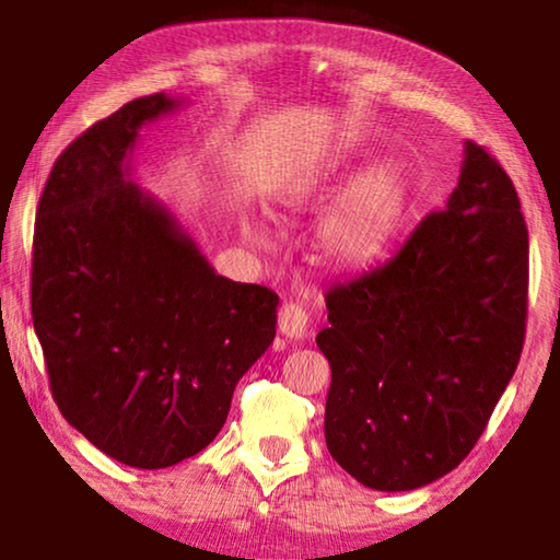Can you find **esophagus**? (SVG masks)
Segmentation results:
<instances>
[{"mask_svg":"<svg viewBox=\"0 0 560 560\" xmlns=\"http://www.w3.org/2000/svg\"><path fill=\"white\" fill-rule=\"evenodd\" d=\"M279 334L291 340H301L308 334V314L299 303H283L279 311Z\"/></svg>","mask_w":560,"mask_h":560,"instance_id":"obj_1","label":"esophagus"}]
</instances>
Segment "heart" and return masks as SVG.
<instances>
[{
  "mask_svg": "<svg viewBox=\"0 0 560 560\" xmlns=\"http://www.w3.org/2000/svg\"><path fill=\"white\" fill-rule=\"evenodd\" d=\"M348 173L346 163H330L314 179L311 192H334ZM405 197L407 185L400 165L385 160L368 170L320 220L316 230V252L320 261L340 271L371 264L381 254L395 222L400 220ZM252 234L257 236L259 232L252 230Z\"/></svg>",
  "mask_w": 560,
  "mask_h": 560,
  "instance_id": "heart-1",
  "label": "heart"
}]
</instances>
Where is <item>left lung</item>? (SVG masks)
Listing matches in <instances>:
<instances>
[{
  "label": "left lung",
  "mask_w": 560,
  "mask_h": 560,
  "mask_svg": "<svg viewBox=\"0 0 560 560\" xmlns=\"http://www.w3.org/2000/svg\"><path fill=\"white\" fill-rule=\"evenodd\" d=\"M528 232L511 177L464 143L444 210L383 267L326 293V444L360 485L412 491L485 432L526 334Z\"/></svg>",
  "instance_id": "left-lung-1"
}]
</instances>
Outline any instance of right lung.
Instances as JSON below:
<instances>
[{"label": "right lung", "instance_id": "obj_1", "mask_svg": "<svg viewBox=\"0 0 560 560\" xmlns=\"http://www.w3.org/2000/svg\"><path fill=\"white\" fill-rule=\"evenodd\" d=\"M179 103L136 98L75 138L34 226L32 316L54 400L138 469L202 452L277 336V293L214 273L175 214L128 179L140 128Z\"/></svg>", "mask_w": 560, "mask_h": 560}]
</instances>
